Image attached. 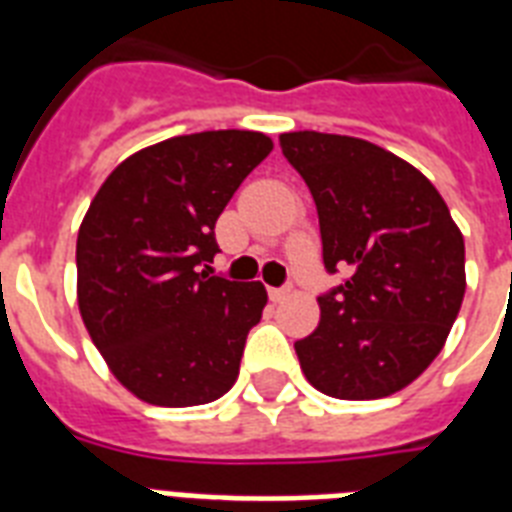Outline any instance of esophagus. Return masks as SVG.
<instances>
[{
    "label": "esophagus",
    "instance_id": "obj_1",
    "mask_svg": "<svg viewBox=\"0 0 512 512\" xmlns=\"http://www.w3.org/2000/svg\"><path fill=\"white\" fill-rule=\"evenodd\" d=\"M292 295V289L289 287H271L268 289V297H271L273 303H281V300H287Z\"/></svg>",
    "mask_w": 512,
    "mask_h": 512
}]
</instances>
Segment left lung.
Wrapping results in <instances>:
<instances>
[{
  "label": "left lung",
  "instance_id": "obj_1",
  "mask_svg": "<svg viewBox=\"0 0 512 512\" xmlns=\"http://www.w3.org/2000/svg\"><path fill=\"white\" fill-rule=\"evenodd\" d=\"M279 143L316 201L324 268L345 273L295 342L300 366L332 398L390 396L428 369L460 313V228L428 177L369 140L305 130Z\"/></svg>",
  "mask_w": 512,
  "mask_h": 512
}]
</instances>
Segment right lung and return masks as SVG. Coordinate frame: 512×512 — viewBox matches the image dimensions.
I'll return each instance as SVG.
<instances>
[{"label": "right lung", "mask_w": 512, "mask_h": 512, "mask_svg": "<svg viewBox=\"0 0 512 512\" xmlns=\"http://www.w3.org/2000/svg\"><path fill=\"white\" fill-rule=\"evenodd\" d=\"M271 148L249 130L180 135L124 159L95 193L76 239L79 313L140 401L209 404L239 377L268 292L209 276V263L217 217Z\"/></svg>", "instance_id": "obj_1"}]
</instances>
